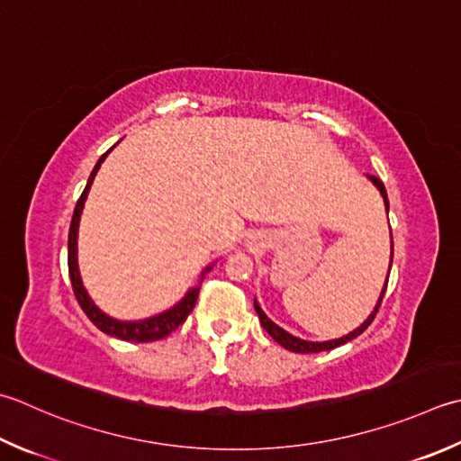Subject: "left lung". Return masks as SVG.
<instances>
[{
  "label": "left lung",
  "instance_id": "obj_1",
  "mask_svg": "<svg viewBox=\"0 0 461 461\" xmlns=\"http://www.w3.org/2000/svg\"><path fill=\"white\" fill-rule=\"evenodd\" d=\"M367 177L372 179V184H374L377 189H380V194H382V197H384V203H385V210H390V202H387V194H385V187H384V184H382V179H377L375 176H367ZM392 259H393V240H392L390 269H392ZM385 290H387V279H385V285H384V290H382V294H380V300H377L374 312L369 313V318L362 323V326H359V328L354 330V331H349L348 336H344V338L330 339V341H305V339H302V338H295V336H292V333H287L284 328H279L277 323H274L272 320H269L267 315L264 313V310L259 308V303H258L256 300H254V305H256V312H258V318H259V321H261V326H264V330L277 341L279 346L285 348V349H290V351H295V354H318V351H328V349H333V348H338V346H341V344H348V341L357 338L359 333H364V331L367 330L369 323L374 321L377 310H380Z\"/></svg>",
  "mask_w": 461,
  "mask_h": 461
}]
</instances>
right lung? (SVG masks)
Here are the masks:
<instances>
[{"instance_id":"obj_1","label":"right lung","mask_w":461,"mask_h":461,"mask_svg":"<svg viewBox=\"0 0 461 461\" xmlns=\"http://www.w3.org/2000/svg\"><path fill=\"white\" fill-rule=\"evenodd\" d=\"M112 149H107L102 158L97 159V164L92 171V176L87 179V185L84 189V194L79 195V200L76 203V210H74V218H71V225H69V240H68V267H69V277H71V287H74V294L77 297V303L81 305V310L86 312V315L89 320H92L94 326L97 330H102L107 336H113L117 339H123V341H135V344H141V341H156L169 336L171 331L177 330L182 323L187 320V315L192 313V310L195 308V302H197V295H200V287H192L185 295L184 300L176 303L174 308H169L164 313H158L153 315V318L148 320H140V321H120V320H113L110 315L104 313L102 310L97 308V305L92 302V297L87 295L84 282H81L79 277V267H77V228H79V218H81V212H84V203L87 200V194H89V187L94 184V177L97 174L99 166L104 164V159L107 158V153ZM205 272H210V267H205L202 272V277Z\"/></svg>"}]
</instances>
